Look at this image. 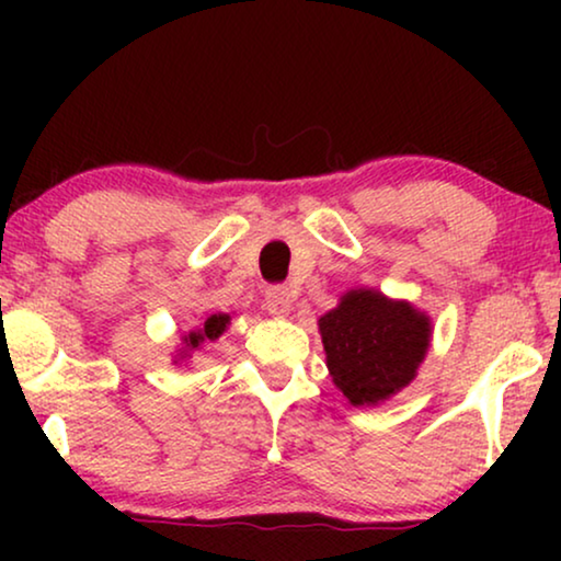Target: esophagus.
Wrapping results in <instances>:
<instances>
[{"mask_svg":"<svg viewBox=\"0 0 561 561\" xmlns=\"http://www.w3.org/2000/svg\"><path fill=\"white\" fill-rule=\"evenodd\" d=\"M265 309L273 317H288L290 311V290L286 286H273L265 290Z\"/></svg>","mask_w":561,"mask_h":561,"instance_id":"esophagus-1","label":"esophagus"}]
</instances>
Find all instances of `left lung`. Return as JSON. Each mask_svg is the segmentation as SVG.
<instances>
[{
  "label": "left lung",
  "instance_id": "obj_1",
  "mask_svg": "<svg viewBox=\"0 0 561 561\" xmlns=\"http://www.w3.org/2000/svg\"><path fill=\"white\" fill-rule=\"evenodd\" d=\"M327 367L352 405H378L416 378L432 321L409 301L357 288L319 319Z\"/></svg>",
  "mask_w": 561,
  "mask_h": 561
}]
</instances>
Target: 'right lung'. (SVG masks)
<instances>
[{"label": "right lung", "mask_w": 561, "mask_h": 561, "mask_svg": "<svg viewBox=\"0 0 561 561\" xmlns=\"http://www.w3.org/2000/svg\"><path fill=\"white\" fill-rule=\"evenodd\" d=\"M227 324H229V313H211V317L206 319L204 324H202V329H194V332H188L186 336H183V350H181V355L188 357V352L198 350L204 342L219 340V336L225 334Z\"/></svg>", "instance_id": "add662e5"}]
</instances>
